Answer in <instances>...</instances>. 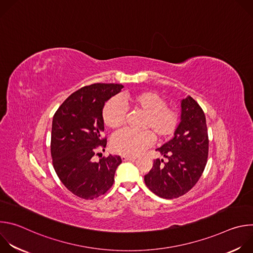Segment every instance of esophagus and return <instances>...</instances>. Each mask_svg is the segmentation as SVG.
Here are the masks:
<instances>
[{"label": "esophagus", "instance_id": "esophagus-1", "mask_svg": "<svg viewBox=\"0 0 253 253\" xmlns=\"http://www.w3.org/2000/svg\"><path fill=\"white\" fill-rule=\"evenodd\" d=\"M123 161H131V160H135L136 157L135 156H127V155H122L121 156Z\"/></svg>", "mask_w": 253, "mask_h": 253}]
</instances>
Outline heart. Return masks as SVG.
<instances>
[{
    "label": "heart",
    "mask_w": 253,
    "mask_h": 253,
    "mask_svg": "<svg viewBox=\"0 0 253 253\" xmlns=\"http://www.w3.org/2000/svg\"><path fill=\"white\" fill-rule=\"evenodd\" d=\"M121 103L130 110L144 114L141 132L122 131L116 134L111 141L114 152L122 155H137L143 149L152 145L155 137L166 140L177 130L181 114L175 107L167 106L166 100L153 91H142L122 96ZM120 101L112 98L102 110V118L107 127L116 130L125 121V111Z\"/></svg>",
    "instance_id": "obj_1"
}]
</instances>
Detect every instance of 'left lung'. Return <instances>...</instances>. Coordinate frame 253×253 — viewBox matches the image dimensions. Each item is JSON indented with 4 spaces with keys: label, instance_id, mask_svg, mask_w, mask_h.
Returning a JSON list of instances; mask_svg holds the SVG:
<instances>
[{
    "label": "left lung",
    "instance_id": "left-lung-1",
    "mask_svg": "<svg viewBox=\"0 0 253 253\" xmlns=\"http://www.w3.org/2000/svg\"><path fill=\"white\" fill-rule=\"evenodd\" d=\"M206 118L190 96L181 101V121L174 137L156 150L166 158L156 159L144 176L146 186L157 196L173 199L188 192L201 177L209 149Z\"/></svg>",
    "mask_w": 253,
    "mask_h": 253
}]
</instances>
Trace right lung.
I'll list each match as a JSON object with an SVG mask.
<instances>
[{
    "instance_id": "add662e5",
    "label": "right lung",
    "mask_w": 253,
    "mask_h": 253,
    "mask_svg": "<svg viewBox=\"0 0 253 253\" xmlns=\"http://www.w3.org/2000/svg\"><path fill=\"white\" fill-rule=\"evenodd\" d=\"M123 85L96 83L71 94L58 108L52 123L51 156L54 169L65 187L83 199H94L111 188L121 164L109 155L94 162L98 148L106 147L102 110L105 102ZM98 154V153H97Z\"/></svg>"
}]
</instances>
